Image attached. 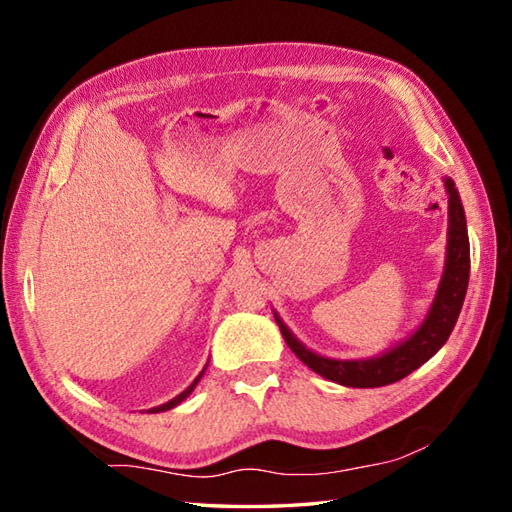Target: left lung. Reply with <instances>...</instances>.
<instances>
[{
	"label": "left lung",
	"mask_w": 512,
	"mask_h": 512,
	"mask_svg": "<svg viewBox=\"0 0 512 512\" xmlns=\"http://www.w3.org/2000/svg\"><path fill=\"white\" fill-rule=\"evenodd\" d=\"M442 182L449 195L447 257H444V270L427 317L422 319V323L409 336H405L396 345H391L389 350L369 358H330L303 345L292 334L284 319L277 312H273L279 330L284 334V341L297 354L299 361L306 363L312 372H317L319 376L343 387H383L409 376L413 369L427 363L447 343L449 334L455 328V321L460 317L466 286H469L471 248L460 193L455 189V182L451 178L444 176Z\"/></svg>",
	"instance_id": "left-lung-1"
}]
</instances>
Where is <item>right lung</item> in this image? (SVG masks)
Segmentation results:
<instances>
[{"label":"right lung","instance_id":"obj_1","mask_svg":"<svg viewBox=\"0 0 512 512\" xmlns=\"http://www.w3.org/2000/svg\"><path fill=\"white\" fill-rule=\"evenodd\" d=\"M206 365H209V363H206ZM206 369V367H204ZM204 369H202V372L198 374V376H195V380H193V383L187 387V389H184L182 391V394H178L176 398H173V400H169V402H165V405H158V407H151L149 409V413H160V411H169V409H173V407H176V405H180V402L184 400V398H189L191 394H193V389L195 387H198V383H200V378L204 376Z\"/></svg>","mask_w":512,"mask_h":512}]
</instances>
